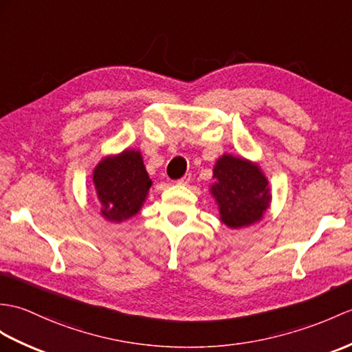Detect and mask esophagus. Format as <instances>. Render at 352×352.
Returning <instances> with one entry per match:
<instances>
[{"label":"esophagus","instance_id":"34e87169","mask_svg":"<svg viewBox=\"0 0 352 352\" xmlns=\"http://www.w3.org/2000/svg\"><path fill=\"white\" fill-rule=\"evenodd\" d=\"M177 183H178V184H183V186H186V184H189V183H190V174H186L184 177H182V178H179Z\"/></svg>","mask_w":352,"mask_h":352}]
</instances>
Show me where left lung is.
<instances>
[{"mask_svg": "<svg viewBox=\"0 0 352 352\" xmlns=\"http://www.w3.org/2000/svg\"><path fill=\"white\" fill-rule=\"evenodd\" d=\"M210 192L219 206L222 223L232 230L259 222L272 202L268 179L258 163L232 154L219 157Z\"/></svg>", "mask_w": 352, "mask_h": 352, "instance_id": "1", "label": "left lung"}]
</instances>
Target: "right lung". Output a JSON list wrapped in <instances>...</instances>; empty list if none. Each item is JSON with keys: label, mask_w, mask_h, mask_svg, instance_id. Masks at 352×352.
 <instances>
[{"label": "right lung", "mask_w": 352, "mask_h": 352, "mask_svg": "<svg viewBox=\"0 0 352 352\" xmlns=\"http://www.w3.org/2000/svg\"><path fill=\"white\" fill-rule=\"evenodd\" d=\"M93 183L100 202V214L112 223L136 216L153 184L141 151L129 148L97 163Z\"/></svg>", "instance_id": "add662e5"}]
</instances>
